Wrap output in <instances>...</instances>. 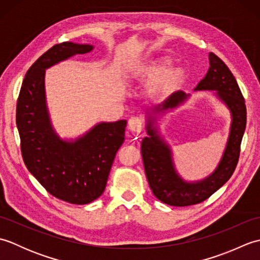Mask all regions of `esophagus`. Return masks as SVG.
<instances>
[{"label": "esophagus", "instance_id": "1", "mask_svg": "<svg viewBox=\"0 0 260 260\" xmlns=\"http://www.w3.org/2000/svg\"><path fill=\"white\" fill-rule=\"evenodd\" d=\"M128 125H129V127L133 131H135V132H137V133H140V132L142 131V128H143V121H142V119L140 118V117H132L129 120H128Z\"/></svg>", "mask_w": 260, "mask_h": 260}]
</instances>
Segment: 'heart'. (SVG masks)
Masks as SVG:
<instances>
[{
  "label": "heart",
  "mask_w": 260,
  "mask_h": 260,
  "mask_svg": "<svg viewBox=\"0 0 260 260\" xmlns=\"http://www.w3.org/2000/svg\"><path fill=\"white\" fill-rule=\"evenodd\" d=\"M170 63L171 60L168 58L158 59L156 61H152L151 63L143 66V67L135 70L134 77L136 79L141 80H155L164 73L165 69H167ZM184 79L185 71L183 68L175 67L168 70L157 82L155 90L156 95L164 96L168 95L170 92H172L176 88H179L182 85V82L184 81Z\"/></svg>",
  "instance_id": "heart-1"
}]
</instances>
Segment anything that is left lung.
<instances>
[{"instance_id":"left-lung-1","label":"left lung","mask_w":260,"mask_h":260,"mask_svg":"<svg viewBox=\"0 0 260 260\" xmlns=\"http://www.w3.org/2000/svg\"><path fill=\"white\" fill-rule=\"evenodd\" d=\"M209 70L194 90H215L231 113L230 134L223 155L214 172L204 180L186 182L176 173L172 153L167 143L157 135L153 120L147 121V136L142 141L141 152L145 174L153 194L159 201L173 207L192 206L207 200L219 190L235 172L239 161L241 140L246 129L247 110L245 98L233 73L213 52H209ZM190 95L175 91L153 108V113L167 112L178 107Z\"/></svg>"}]
</instances>
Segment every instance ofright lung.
<instances>
[{
    "label": "right lung",
    "instance_id": "add662e5",
    "mask_svg": "<svg viewBox=\"0 0 260 260\" xmlns=\"http://www.w3.org/2000/svg\"><path fill=\"white\" fill-rule=\"evenodd\" d=\"M90 45L62 42L49 49L26 71L16 104V126L26 169L45 189L73 204L90 203L103 194L114 158L125 140V119L99 123L75 142L54 133L46 104L45 71Z\"/></svg>",
    "mask_w": 260,
    "mask_h": 260
}]
</instances>
